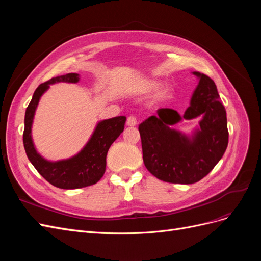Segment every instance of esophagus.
Returning a JSON list of instances; mask_svg holds the SVG:
<instances>
[{
    "mask_svg": "<svg viewBox=\"0 0 261 261\" xmlns=\"http://www.w3.org/2000/svg\"><path fill=\"white\" fill-rule=\"evenodd\" d=\"M126 124H127L128 126H136V125H137L136 117L128 116V117H127V121H126Z\"/></svg>",
    "mask_w": 261,
    "mask_h": 261,
    "instance_id": "34e87169",
    "label": "esophagus"
}]
</instances>
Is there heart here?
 <instances>
[{
    "label": "heart",
    "instance_id": "heart-1",
    "mask_svg": "<svg viewBox=\"0 0 261 261\" xmlns=\"http://www.w3.org/2000/svg\"><path fill=\"white\" fill-rule=\"evenodd\" d=\"M164 83L159 80V78H150V80H147L143 86H141V91L144 93H153L158 90H160L163 87ZM171 96V89H164L163 91H161V93L159 94V99L163 100L167 99Z\"/></svg>",
    "mask_w": 261,
    "mask_h": 261
}]
</instances>
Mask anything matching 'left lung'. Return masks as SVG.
<instances>
[{"label": "left lung", "instance_id": "8db88e82", "mask_svg": "<svg viewBox=\"0 0 261 261\" xmlns=\"http://www.w3.org/2000/svg\"><path fill=\"white\" fill-rule=\"evenodd\" d=\"M199 83L183 115L159 109L139 125L143 159L147 170L163 181L194 184L206 176L223 156L228 132L225 108L210 77L193 72ZM200 116V126L186 136L172 125Z\"/></svg>", "mask_w": 261, "mask_h": 261}]
</instances>
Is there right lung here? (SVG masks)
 <instances>
[{"label":"right lung","instance_id":"1","mask_svg":"<svg viewBox=\"0 0 261 261\" xmlns=\"http://www.w3.org/2000/svg\"><path fill=\"white\" fill-rule=\"evenodd\" d=\"M80 82V75L69 73L51 78L39 85L25 113V129H23V147L29 161L43 178L55 187L62 189H76L96 184L106 172L107 153L109 148L124 130L125 116H116L100 121L94 128L88 143L80 152L72 158L60 161H49L38 153L31 137L34 116L42 94L49 89L50 85L57 83Z\"/></svg>","mask_w":261,"mask_h":261}]
</instances>
